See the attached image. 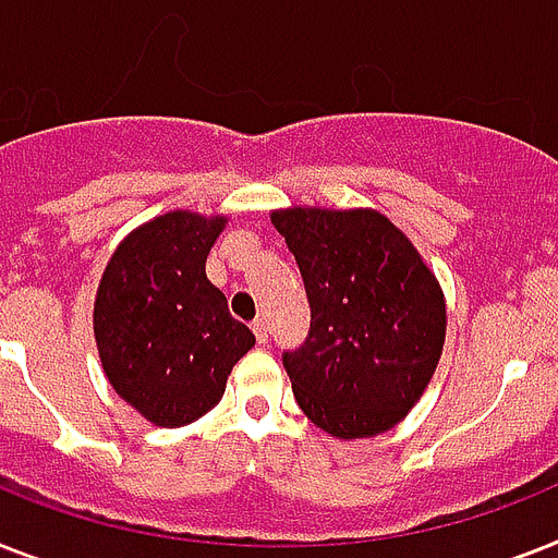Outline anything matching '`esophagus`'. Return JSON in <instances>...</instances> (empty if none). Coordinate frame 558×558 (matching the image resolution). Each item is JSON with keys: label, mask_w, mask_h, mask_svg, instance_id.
<instances>
[{"label": "esophagus", "mask_w": 558, "mask_h": 558, "mask_svg": "<svg viewBox=\"0 0 558 558\" xmlns=\"http://www.w3.org/2000/svg\"><path fill=\"white\" fill-rule=\"evenodd\" d=\"M252 329H255L257 343H269V324H266V318H257L255 324H252Z\"/></svg>", "instance_id": "obj_1"}]
</instances>
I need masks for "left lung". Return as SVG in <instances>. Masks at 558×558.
Here are the masks:
<instances>
[{"mask_svg": "<svg viewBox=\"0 0 558 558\" xmlns=\"http://www.w3.org/2000/svg\"><path fill=\"white\" fill-rule=\"evenodd\" d=\"M298 260L312 326L287 352L303 415L343 441L392 429L441 361L447 301L412 240L375 208L271 211Z\"/></svg>", "mask_w": 558, "mask_h": 558, "instance_id": "obj_1", "label": "left lung"}]
</instances>
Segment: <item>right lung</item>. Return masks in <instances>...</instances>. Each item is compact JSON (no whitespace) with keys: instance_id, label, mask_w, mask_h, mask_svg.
Returning a JSON list of instances; mask_svg holds the SVG:
<instances>
[{"instance_id":"obj_1","label":"right lung","mask_w":558,"mask_h":558,"mask_svg":"<svg viewBox=\"0 0 558 558\" xmlns=\"http://www.w3.org/2000/svg\"><path fill=\"white\" fill-rule=\"evenodd\" d=\"M226 215L174 208L137 226L108 257L94 298V341L108 384L154 427H185L223 398L255 347L206 257Z\"/></svg>"}]
</instances>
